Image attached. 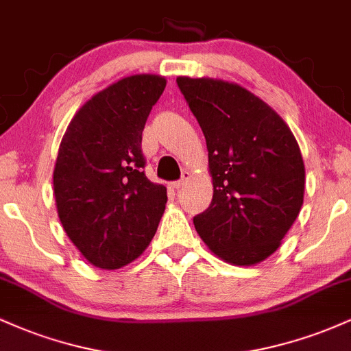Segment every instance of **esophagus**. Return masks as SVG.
<instances>
[{"instance_id":"1","label":"esophagus","mask_w":351,"mask_h":351,"mask_svg":"<svg viewBox=\"0 0 351 351\" xmlns=\"http://www.w3.org/2000/svg\"><path fill=\"white\" fill-rule=\"evenodd\" d=\"M189 176H191V173H189V171H184V173H183V176H181V180L175 181V183H171V186H173V188H176V189L181 188V186H183V184L186 183V181L189 180Z\"/></svg>"}]
</instances>
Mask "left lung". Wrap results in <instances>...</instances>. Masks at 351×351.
Instances as JSON below:
<instances>
[{
  "instance_id": "left-lung-1",
  "label": "left lung",
  "mask_w": 351,
  "mask_h": 351,
  "mask_svg": "<svg viewBox=\"0 0 351 351\" xmlns=\"http://www.w3.org/2000/svg\"><path fill=\"white\" fill-rule=\"evenodd\" d=\"M208 147L213 201L196 231L224 263L267 259L304 204L305 167L295 136L263 99L234 82L176 79Z\"/></svg>"
}]
</instances>
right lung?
<instances>
[{"label": "right lung", "instance_id": "add662e5", "mask_svg": "<svg viewBox=\"0 0 351 351\" xmlns=\"http://www.w3.org/2000/svg\"><path fill=\"white\" fill-rule=\"evenodd\" d=\"M167 79L135 74L102 88L75 112L56 158L54 198L64 231L99 269L130 264L148 247L167 188L145 176L142 132Z\"/></svg>", "mask_w": 351, "mask_h": 351}]
</instances>
